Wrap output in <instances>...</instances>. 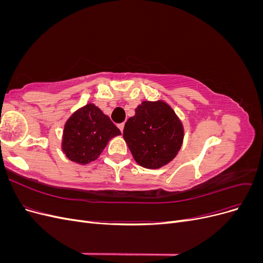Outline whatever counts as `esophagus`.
Returning a JSON list of instances; mask_svg holds the SVG:
<instances>
[{"mask_svg":"<svg viewBox=\"0 0 263 263\" xmlns=\"http://www.w3.org/2000/svg\"><path fill=\"white\" fill-rule=\"evenodd\" d=\"M117 126H118V128H119V130H121V132H123V129H124V126H125V124H124V123H121V124H118Z\"/></svg>","mask_w":263,"mask_h":263,"instance_id":"esophagus-1","label":"esophagus"}]
</instances>
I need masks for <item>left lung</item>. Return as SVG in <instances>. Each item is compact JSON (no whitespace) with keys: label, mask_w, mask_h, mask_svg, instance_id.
Here are the masks:
<instances>
[{"label":"left lung","mask_w":263,"mask_h":263,"mask_svg":"<svg viewBox=\"0 0 263 263\" xmlns=\"http://www.w3.org/2000/svg\"><path fill=\"white\" fill-rule=\"evenodd\" d=\"M183 133L182 123L166 103L145 101L126 122L123 135L137 163L157 169L177 156Z\"/></svg>","instance_id":"1"}]
</instances>
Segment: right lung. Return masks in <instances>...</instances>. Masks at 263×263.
I'll return each instance as SVG.
<instances>
[{
	"label": "right lung",
	"instance_id": "obj_1",
	"mask_svg": "<svg viewBox=\"0 0 263 263\" xmlns=\"http://www.w3.org/2000/svg\"><path fill=\"white\" fill-rule=\"evenodd\" d=\"M121 130L94 104H87L71 116L63 130L62 150L71 161L86 164L97 160L108 140Z\"/></svg>",
	"mask_w": 263,
	"mask_h": 263
}]
</instances>
